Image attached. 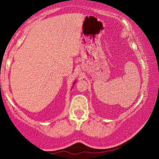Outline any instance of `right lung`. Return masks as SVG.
<instances>
[{"label": "right lung", "mask_w": 159, "mask_h": 159, "mask_svg": "<svg viewBox=\"0 0 159 159\" xmlns=\"http://www.w3.org/2000/svg\"><path fill=\"white\" fill-rule=\"evenodd\" d=\"M75 83H74V84H75Z\"/></svg>", "instance_id": "obj_1"}]
</instances>
